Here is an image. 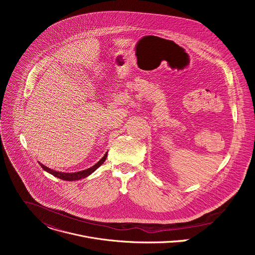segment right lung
<instances>
[{"label":"right lung","mask_w":255,"mask_h":255,"mask_svg":"<svg viewBox=\"0 0 255 255\" xmlns=\"http://www.w3.org/2000/svg\"><path fill=\"white\" fill-rule=\"evenodd\" d=\"M106 158H107V153H106V154L102 157V159H101L99 162H97L94 166H92V167H90V168H88V169L79 171V172H59V171L52 170V169L46 167L45 165H43V164H41V163H40V165H41V167H42L44 170H46L47 172L51 173L52 175H54V176H56V177H58V178H60V179H64V180H79V179H81V178L87 177V176L90 175L92 172H94L100 165H102V164L104 163V161L106 160Z\"/></svg>","instance_id":"add662e5"}]
</instances>
